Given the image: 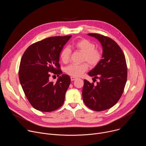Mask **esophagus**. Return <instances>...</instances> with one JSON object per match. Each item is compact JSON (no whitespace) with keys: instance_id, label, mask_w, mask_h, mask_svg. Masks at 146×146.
<instances>
[{"instance_id":"obj_1","label":"esophagus","mask_w":146,"mask_h":146,"mask_svg":"<svg viewBox=\"0 0 146 146\" xmlns=\"http://www.w3.org/2000/svg\"><path fill=\"white\" fill-rule=\"evenodd\" d=\"M70 79H71V81H74V80H75L76 79V77H70Z\"/></svg>"}]
</instances>
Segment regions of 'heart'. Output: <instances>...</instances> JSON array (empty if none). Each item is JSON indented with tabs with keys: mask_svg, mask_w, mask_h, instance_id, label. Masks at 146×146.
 I'll use <instances>...</instances> for the list:
<instances>
[{
	"mask_svg": "<svg viewBox=\"0 0 146 146\" xmlns=\"http://www.w3.org/2000/svg\"><path fill=\"white\" fill-rule=\"evenodd\" d=\"M72 46L83 54L82 61L87 62L91 66H96L102 59V52L96 48V46L93 42L87 38H81L75 41ZM71 52V50L68 47L62 50L60 53V59L63 63L67 64L69 62ZM88 69V65L87 63L78 65L71 64L65 68V72L68 75L76 77L82 75Z\"/></svg>",
	"mask_w": 146,
	"mask_h": 146,
	"instance_id": "1",
	"label": "heart"
}]
</instances>
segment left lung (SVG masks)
<instances>
[{
    "label": "left lung",
    "mask_w": 146,
    "mask_h": 146,
    "mask_svg": "<svg viewBox=\"0 0 146 146\" xmlns=\"http://www.w3.org/2000/svg\"><path fill=\"white\" fill-rule=\"evenodd\" d=\"M88 35L99 40L103 54L100 62L88 73L99 81L95 86L84 80L82 95L88 108L100 111L112 108L120 99L127 80V66L125 57L115 41L98 33Z\"/></svg>",
    "instance_id": "left-lung-1"
}]
</instances>
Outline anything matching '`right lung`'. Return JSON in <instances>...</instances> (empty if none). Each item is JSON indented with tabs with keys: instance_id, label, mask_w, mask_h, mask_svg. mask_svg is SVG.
Instances as JSON below:
<instances>
[{
	"instance_id": "right-lung-1",
	"label": "right lung",
	"mask_w": 146,
	"mask_h": 146,
	"mask_svg": "<svg viewBox=\"0 0 146 146\" xmlns=\"http://www.w3.org/2000/svg\"><path fill=\"white\" fill-rule=\"evenodd\" d=\"M71 37L54 36L37 41L22 56L18 72L20 84L28 101L37 110L50 112L64 104L70 77L62 74L54 83L49 76L51 72L58 76L62 74L59 64L60 53Z\"/></svg>"
}]
</instances>
